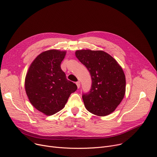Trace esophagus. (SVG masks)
<instances>
[{"mask_svg":"<svg viewBox=\"0 0 157 157\" xmlns=\"http://www.w3.org/2000/svg\"><path fill=\"white\" fill-rule=\"evenodd\" d=\"M76 85H77V86L78 88H80V82L79 81L77 82H76Z\"/></svg>","mask_w":157,"mask_h":157,"instance_id":"esophagus-1","label":"esophagus"}]
</instances>
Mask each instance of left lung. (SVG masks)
Here are the masks:
<instances>
[{"instance_id": "left-lung-1", "label": "left lung", "mask_w": 157, "mask_h": 157, "mask_svg": "<svg viewBox=\"0 0 157 157\" xmlns=\"http://www.w3.org/2000/svg\"><path fill=\"white\" fill-rule=\"evenodd\" d=\"M76 57L92 78L90 91L82 94L86 109L99 116L109 115L122 101L126 91L124 71L116 59L103 51L77 50Z\"/></svg>"}]
</instances>
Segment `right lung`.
I'll return each instance as SVG.
<instances>
[{
	"mask_svg": "<svg viewBox=\"0 0 157 157\" xmlns=\"http://www.w3.org/2000/svg\"><path fill=\"white\" fill-rule=\"evenodd\" d=\"M66 52L51 50L40 54L31 64L25 78V89L31 104L47 116L65 107L76 84L68 80L60 65Z\"/></svg>",
	"mask_w": 157,
	"mask_h": 157,
	"instance_id": "right-lung-1",
	"label": "right lung"
}]
</instances>
